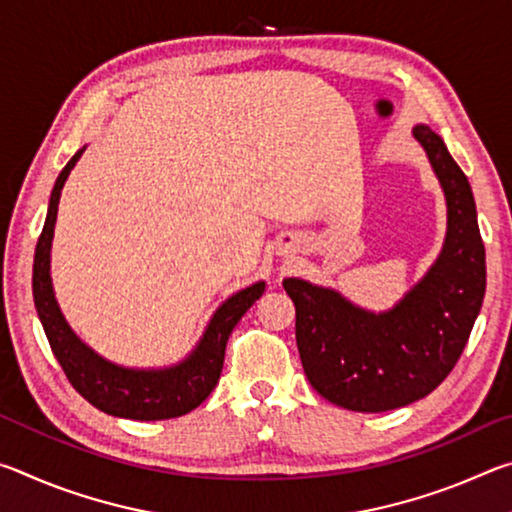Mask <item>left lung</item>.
Masks as SVG:
<instances>
[{"instance_id": "obj_1", "label": "left lung", "mask_w": 512, "mask_h": 512, "mask_svg": "<svg viewBox=\"0 0 512 512\" xmlns=\"http://www.w3.org/2000/svg\"><path fill=\"white\" fill-rule=\"evenodd\" d=\"M447 198V237L429 273L391 311L372 314L341 293L284 280L309 384L348 411L379 413L422 400L461 359L485 296V248L465 173L429 126L413 128Z\"/></svg>"}]
</instances>
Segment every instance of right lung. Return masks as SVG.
<instances>
[{
  "instance_id": "obj_1",
  "label": "right lung",
  "mask_w": 512,
  "mask_h": 512,
  "mask_svg": "<svg viewBox=\"0 0 512 512\" xmlns=\"http://www.w3.org/2000/svg\"><path fill=\"white\" fill-rule=\"evenodd\" d=\"M81 153L65 164L49 198L45 228L40 232L36 259H33V302H36L40 323L56 354L60 368L76 391L99 411L131 420H169L194 411L207 400L221 377L225 343L241 316L253 307L264 293V282L235 293L216 309L207 325L201 343L189 357L173 368L164 370H131L101 359L88 345L79 341L60 314L49 277V250L54 239L58 201L63 185L74 169Z\"/></svg>"
}]
</instances>
